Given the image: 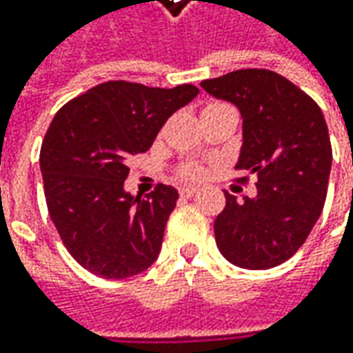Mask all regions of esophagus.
Returning <instances> with one entry per match:
<instances>
[{
  "instance_id": "esophagus-1",
  "label": "esophagus",
  "mask_w": 353,
  "mask_h": 353,
  "mask_svg": "<svg viewBox=\"0 0 353 353\" xmlns=\"http://www.w3.org/2000/svg\"><path fill=\"white\" fill-rule=\"evenodd\" d=\"M198 192V188L196 186H183L181 188V194H183L184 198H190V196H194Z\"/></svg>"
}]
</instances>
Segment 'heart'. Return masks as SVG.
<instances>
[{
    "instance_id": "heart-1",
    "label": "heart",
    "mask_w": 353,
    "mask_h": 353,
    "mask_svg": "<svg viewBox=\"0 0 353 353\" xmlns=\"http://www.w3.org/2000/svg\"><path fill=\"white\" fill-rule=\"evenodd\" d=\"M204 174V170L200 165H186L183 167V176H188V179H200Z\"/></svg>"
}]
</instances>
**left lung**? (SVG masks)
Masks as SVG:
<instances>
[{
	"label": "left lung",
	"mask_w": 353,
	"mask_h": 353,
	"mask_svg": "<svg viewBox=\"0 0 353 353\" xmlns=\"http://www.w3.org/2000/svg\"><path fill=\"white\" fill-rule=\"evenodd\" d=\"M200 86L239 110L236 169L257 174L253 198L237 202L225 192L214 222L218 250L243 269L277 267L305 243L324 208L332 167L326 119L308 94L273 70H236Z\"/></svg>",
	"instance_id": "1"
}]
</instances>
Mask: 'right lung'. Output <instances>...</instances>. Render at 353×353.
Returning a JSON list of instances; mask_svg holds the SVG:
<instances>
[{"label":"right lung","mask_w":353,"mask_h":353,"mask_svg":"<svg viewBox=\"0 0 353 353\" xmlns=\"http://www.w3.org/2000/svg\"><path fill=\"white\" fill-rule=\"evenodd\" d=\"M196 96L192 84L149 88L112 80L62 105L48 125L39 157L48 214L90 273L125 279L155 263L179 192L159 184L147 196H131L128 161Z\"/></svg>","instance_id":"obj_1"}]
</instances>
